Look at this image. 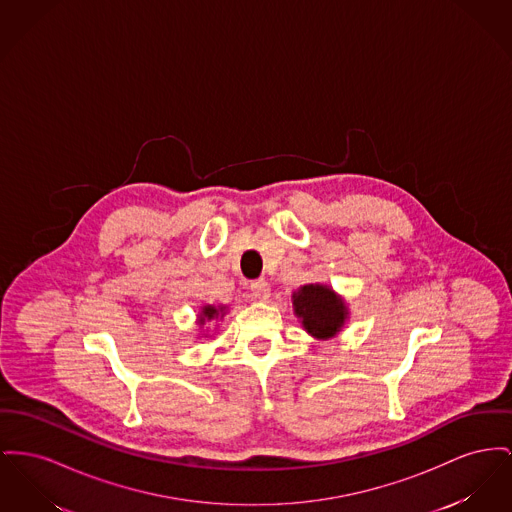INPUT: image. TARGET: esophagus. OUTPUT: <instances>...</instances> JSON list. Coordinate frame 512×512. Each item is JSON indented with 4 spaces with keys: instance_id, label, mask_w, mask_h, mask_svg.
<instances>
[{
    "instance_id": "obj_1",
    "label": "esophagus",
    "mask_w": 512,
    "mask_h": 512,
    "mask_svg": "<svg viewBox=\"0 0 512 512\" xmlns=\"http://www.w3.org/2000/svg\"><path fill=\"white\" fill-rule=\"evenodd\" d=\"M251 296L259 301L269 300V296H271V286H269V282L263 280V278H261V280H253V282H251Z\"/></svg>"
}]
</instances>
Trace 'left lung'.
<instances>
[{
	"mask_svg": "<svg viewBox=\"0 0 512 512\" xmlns=\"http://www.w3.org/2000/svg\"><path fill=\"white\" fill-rule=\"evenodd\" d=\"M292 303L303 329L321 340L336 336L348 319V307L344 300L323 284L301 286L298 292H294Z\"/></svg>",
	"mask_w": 512,
	"mask_h": 512,
	"instance_id": "1",
	"label": "left lung"
}]
</instances>
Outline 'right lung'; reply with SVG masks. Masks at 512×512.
Masks as SVG:
<instances>
[{
	"instance_id": "1",
	"label": "right lung",
	"mask_w": 512,
	"mask_h": 512,
	"mask_svg": "<svg viewBox=\"0 0 512 512\" xmlns=\"http://www.w3.org/2000/svg\"><path fill=\"white\" fill-rule=\"evenodd\" d=\"M224 313H226V307H214V305H205L203 309H201V313H199V325H205L207 321H214V319H220V317H224Z\"/></svg>"
}]
</instances>
